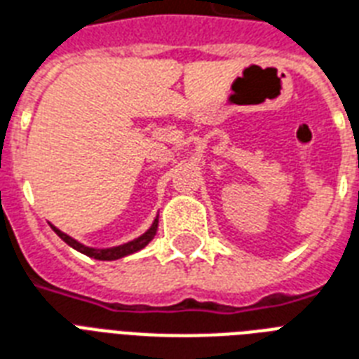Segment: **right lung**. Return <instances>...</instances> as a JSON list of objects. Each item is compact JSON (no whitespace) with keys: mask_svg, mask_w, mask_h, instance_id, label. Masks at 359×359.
<instances>
[{"mask_svg":"<svg viewBox=\"0 0 359 359\" xmlns=\"http://www.w3.org/2000/svg\"><path fill=\"white\" fill-rule=\"evenodd\" d=\"M52 229L56 231V235H58L60 239L65 241L71 248H75V250H79L81 254H86V256H90V258L101 259V262H113V259H120V258H124V256H130V254L133 252H139L141 248H144V246L149 245L150 241L154 239L156 231H158V216H156L152 226H150L143 235H139L137 239L130 241V243H124V245H118V246H111V248H92V246L82 245V243L75 241L73 237L64 233V231H60V229L54 228V226H52Z\"/></svg>","mask_w":359,"mask_h":359,"instance_id":"1","label":"right lung"}]
</instances>
